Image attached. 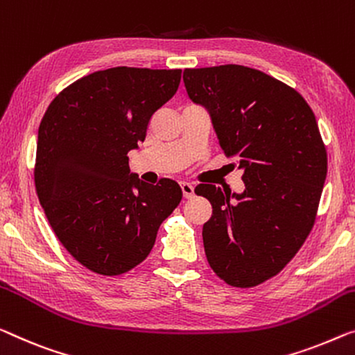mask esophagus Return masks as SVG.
<instances>
[{
  "instance_id": "esophagus-1",
  "label": "esophagus",
  "mask_w": 355,
  "mask_h": 355,
  "mask_svg": "<svg viewBox=\"0 0 355 355\" xmlns=\"http://www.w3.org/2000/svg\"><path fill=\"white\" fill-rule=\"evenodd\" d=\"M180 187H182V191H183V196L187 199H189V198H193V194H194V187L191 183H188V182H182L180 183Z\"/></svg>"
}]
</instances>
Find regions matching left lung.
<instances>
[{
  "mask_svg": "<svg viewBox=\"0 0 355 355\" xmlns=\"http://www.w3.org/2000/svg\"><path fill=\"white\" fill-rule=\"evenodd\" d=\"M189 98L209 111L221 150L244 171L242 193L198 184L211 216L205 255L232 287L276 276L313 230L327 177V151L313 110L287 84L255 68H187Z\"/></svg>",
  "mask_w": 355,
  "mask_h": 355,
  "instance_id": "1",
  "label": "left lung"
}]
</instances>
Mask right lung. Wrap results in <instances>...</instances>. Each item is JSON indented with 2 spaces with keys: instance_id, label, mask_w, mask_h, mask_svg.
<instances>
[{
  "instance_id": "obj_1",
  "label": "right lung",
  "mask_w": 355,
  "mask_h": 355,
  "mask_svg": "<svg viewBox=\"0 0 355 355\" xmlns=\"http://www.w3.org/2000/svg\"><path fill=\"white\" fill-rule=\"evenodd\" d=\"M180 79L182 70L95 71L63 89L42 116L35 164L40 204L62 245L94 272L119 276L144 261L182 200L177 182H141L127 157Z\"/></svg>"
}]
</instances>
